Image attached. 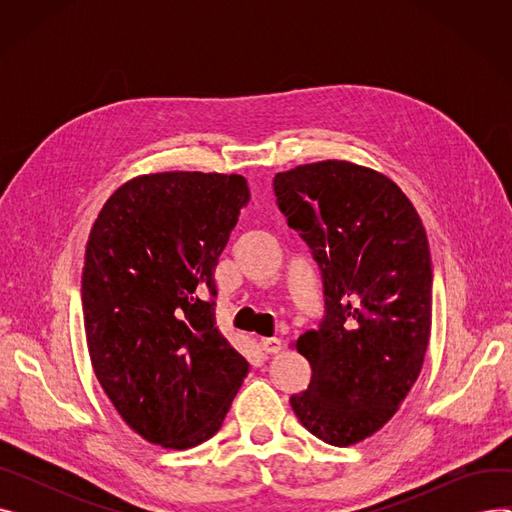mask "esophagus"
I'll list each match as a JSON object with an SVG mask.
<instances>
[{"instance_id":"obj_1","label":"esophagus","mask_w":512,"mask_h":512,"mask_svg":"<svg viewBox=\"0 0 512 512\" xmlns=\"http://www.w3.org/2000/svg\"><path fill=\"white\" fill-rule=\"evenodd\" d=\"M261 351L267 355H276L282 351V340L280 338H261L259 340Z\"/></svg>"}]
</instances>
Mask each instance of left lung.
<instances>
[{
  "label": "left lung",
  "instance_id": "left-lung-1",
  "mask_svg": "<svg viewBox=\"0 0 512 512\" xmlns=\"http://www.w3.org/2000/svg\"><path fill=\"white\" fill-rule=\"evenodd\" d=\"M274 193L307 242L326 315L294 346L311 365L290 405L313 436L353 446L394 417L432 332V255L409 197L388 176L326 159L278 172Z\"/></svg>",
  "mask_w": 512,
  "mask_h": 512
}]
</instances>
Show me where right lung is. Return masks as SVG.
Returning <instances> with one entry per match:
<instances>
[{
    "label": "right lung",
    "instance_id": "right-lung-1",
    "mask_svg": "<svg viewBox=\"0 0 512 512\" xmlns=\"http://www.w3.org/2000/svg\"><path fill=\"white\" fill-rule=\"evenodd\" d=\"M249 201L238 174L124 182L91 228L83 313L97 380L120 417L172 450L209 440L249 373L215 328L218 265Z\"/></svg>",
    "mask_w": 512,
    "mask_h": 512
}]
</instances>
